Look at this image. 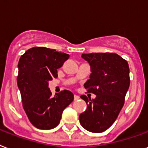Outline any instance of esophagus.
Wrapping results in <instances>:
<instances>
[{"label":"esophagus","mask_w":148,"mask_h":148,"mask_svg":"<svg viewBox=\"0 0 148 148\" xmlns=\"http://www.w3.org/2000/svg\"><path fill=\"white\" fill-rule=\"evenodd\" d=\"M74 100H77V99H80V97H79L78 95H74Z\"/></svg>","instance_id":"1"}]
</instances>
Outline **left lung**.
Here are the masks:
<instances>
[{"label": "left lung", "mask_w": 148, "mask_h": 148, "mask_svg": "<svg viewBox=\"0 0 148 148\" xmlns=\"http://www.w3.org/2000/svg\"><path fill=\"white\" fill-rule=\"evenodd\" d=\"M82 57L88 62L92 71L84 88L96 97L81 96L87 109L79 120L88 131L101 133L111 127L123 106L130 82L129 65L114 53H83Z\"/></svg>", "instance_id": "8db88e82"}]
</instances>
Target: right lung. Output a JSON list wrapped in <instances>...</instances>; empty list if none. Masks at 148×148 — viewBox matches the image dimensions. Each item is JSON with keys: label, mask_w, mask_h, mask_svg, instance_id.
I'll return each mask as SVG.
<instances>
[{"label": "right lung", "mask_w": 148, "mask_h": 148, "mask_svg": "<svg viewBox=\"0 0 148 148\" xmlns=\"http://www.w3.org/2000/svg\"><path fill=\"white\" fill-rule=\"evenodd\" d=\"M69 54L47 47H33L21 55L17 83L22 106L29 121L38 129L50 130L60 123L62 112L74 100V95L64 90L52 96L49 81L57 77Z\"/></svg>", "instance_id": "1"}]
</instances>
